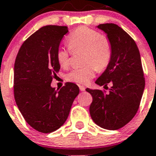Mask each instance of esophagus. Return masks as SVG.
Returning a JSON list of instances; mask_svg holds the SVG:
<instances>
[{
	"label": "esophagus",
	"instance_id": "obj_1",
	"mask_svg": "<svg viewBox=\"0 0 156 156\" xmlns=\"http://www.w3.org/2000/svg\"><path fill=\"white\" fill-rule=\"evenodd\" d=\"M79 89H80L81 91H84L86 90V87H83V86H79Z\"/></svg>",
	"mask_w": 156,
	"mask_h": 156
}]
</instances>
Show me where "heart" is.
Instances as JSON below:
<instances>
[{
  "label": "heart",
  "instance_id": "obj_1",
  "mask_svg": "<svg viewBox=\"0 0 156 156\" xmlns=\"http://www.w3.org/2000/svg\"><path fill=\"white\" fill-rule=\"evenodd\" d=\"M69 48L59 46L56 51V59L60 66L66 68L70 63L72 52L85 50L82 63L86 65L75 68L66 76L67 81L78 84H87L95 76L96 71L107 69L112 56L111 41L97 30L80 26L67 37Z\"/></svg>",
  "mask_w": 156,
  "mask_h": 156
}]
</instances>
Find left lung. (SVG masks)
I'll use <instances>...</instances> for the list:
<instances>
[{"label": "left lung", "mask_w": 156, "mask_h": 156, "mask_svg": "<svg viewBox=\"0 0 156 156\" xmlns=\"http://www.w3.org/2000/svg\"><path fill=\"white\" fill-rule=\"evenodd\" d=\"M98 28L107 34L112 46L110 64L96 84L111 87L108 94L101 90L87 91L92 96L90 114L97 125L107 130H118L136 115L145 87V78L140 50L135 41L122 28L113 23L100 24Z\"/></svg>", "instance_id": "obj_1"}]
</instances>
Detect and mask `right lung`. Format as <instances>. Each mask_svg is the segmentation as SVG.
<instances>
[{
	"label": "right lung",
	"mask_w": 156,
	"mask_h": 156,
	"mask_svg": "<svg viewBox=\"0 0 156 156\" xmlns=\"http://www.w3.org/2000/svg\"><path fill=\"white\" fill-rule=\"evenodd\" d=\"M67 33V26H43L24 41L15 60L16 106L26 122L39 132L60 128L79 94L78 87L72 82H66L59 90L50 86L60 69L57 49Z\"/></svg>",
	"instance_id": "add662e5"
}]
</instances>
